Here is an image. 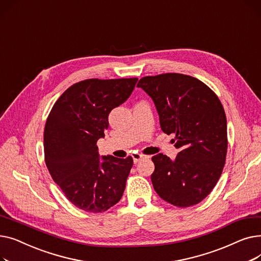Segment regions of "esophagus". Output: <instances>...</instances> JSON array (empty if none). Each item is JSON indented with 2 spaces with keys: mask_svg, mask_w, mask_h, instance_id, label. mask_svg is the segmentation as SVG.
<instances>
[{
  "mask_svg": "<svg viewBox=\"0 0 261 261\" xmlns=\"http://www.w3.org/2000/svg\"><path fill=\"white\" fill-rule=\"evenodd\" d=\"M144 156H145V155L140 154V153H133V154H132V158H133L134 164H138L142 159H144Z\"/></svg>",
  "mask_w": 261,
  "mask_h": 261,
  "instance_id": "esophagus-1",
  "label": "esophagus"
}]
</instances>
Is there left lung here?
<instances>
[{
  "mask_svg": "<svg viewBox=\"0 0 261 261\" xmlns=\"http://www.w3.org/2000/svg\"><path fill=\"white\" fill-rule=\"evenodd\" d=\"M155 103L161 129L174 134L180 150L174 160L152 156L151 181L156 194L177 207H189L206 198L221 176L227 152V127L223 106L201 80L166 73L140 79Z\"/></svg>",
  "mask_w": 261,
  "mask_h": 261,
  "instance_id": "1",
  "label": "left lung"
}]
</instances>
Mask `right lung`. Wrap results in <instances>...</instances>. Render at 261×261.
<instances>
[{
	"mask_svg": "<svg viewBox=\"0 0 261 261\" xmlns=\"http://www.w3.org/2000/svg\"><path fill=\"white\" fill-rule=\"evenodd\" d=\"M138 78L86 79L53 106L44 127V159L55 183L76 207L102 213L120 200L133 159L99 161L96 143L105 136L111 110L125 102Z\"/></svg>",
	"mask_w": 261,
	"mask_h": 261,
	"instance_id": "obj_1",
	"label": "right lung"
}]
</instances>
